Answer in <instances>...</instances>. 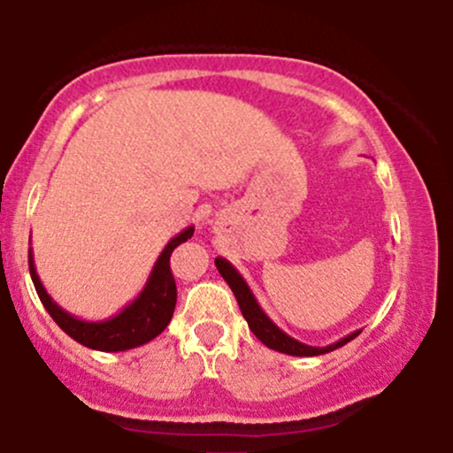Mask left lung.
<instances>
[{
  "label": "left lung",
  "mask_w": 453,
  "mask_h": 453,
  "mask_svg": "<svg viewBox=\"0 0 453 453\" xmlns=\"http://www.w3.org/2000/svg\"><path fill=\"white\" fill-rule=\"evenodd\" d=\"M215 266H217V270H219L221 277L226 279V283L230 285L234 296H236V303H238V306H241V313L244 319H247L251 332L264 342V345L270 347V349H274L279 353H288V356L311 357V356H321V353H330V351L339 349V347L347 345V342L353 341L357 334H360V330H356V332H351V334H347L345 339L332 342V345H327V347L304 345V342L296 341L289 334H285V332L280 330V327L274 324V321L270 319L266 313H264L262 306L257 304L256 296H253L251 289H249L247 280L241 277V273H238V270L234 268L227 259L217 257Z\"/></svg>",
  "instance_id": "1"
}]
</instances>
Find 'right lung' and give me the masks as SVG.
Here are the masks:
<instances>
[{
    "mask_svg": "<svg viewBox=\"0 0 453 453\" xmlns=\"http://www.w3.org/2000/svg\"><path fill=\"white\" fill-rule=\"evenodd\" d=\"M194 236V226H189L164 247L159 253L157 262H155L150 277L147 279L142 292L138 294L136 300H132L121 313L108 317L104 321H85L78 317L70 315L67 311L61 309L59 304L46 294L42 280L35 273L34 256L29 249V274L34 280V288L42 300L44 309L53 317L55 324L72 336L81 345L89 347L96 351H126L134 347L144 345V342L153 341L165 330L170 324L176 306V283L170 270V256L180 242Z\"/></svg>",
    "mask_w": 453,
    "mask_h": 453,
    "instance_id": "obj_1",
    "label": "right lung"
}]
</instances>
